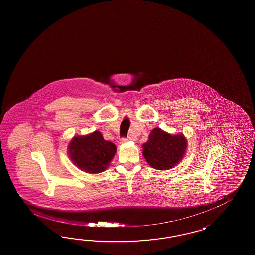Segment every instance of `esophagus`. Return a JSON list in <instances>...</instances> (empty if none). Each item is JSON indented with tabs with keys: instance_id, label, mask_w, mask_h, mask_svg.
Returning a JSON list of instances; mask_svg holds the SVG:
<instances>
[{
	"instance_id": "obj_1",
	"label": "esophagus",
	"mask_w": 255,
	"mask_h": 255,
	"mask_svg": "<svg viewBox=\"0 0 255 255\" xmlns=\"http://www.w3.org/2000/svg\"><path fill=\"white\" fill-rule=\"evenodd\" d=\"M130 140H131V138H130L129 136H128V137H122V138L120 139V143H121V144H125V143Z\"/></svg>"
}]
</instances>
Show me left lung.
I'll use <instances>...</instances> for the list:
<instances>
[{"label": "left lung", "mask_w": 255, "mask_h": 255, "mask_svg": "<svg viewBox=\"0 0 255 255\" xmlns=\"http://www.w3.org/2000/svg\"><path fill=\"white\" fill-rule=\"evenodd\" d=\"M187 142L182 135H168L156 128L148 141L143 144V156L152 168L158 170L171 168L184 155Z\"/></svg>", "instance_id": "1"}]
</instances>
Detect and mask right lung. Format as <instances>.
<instances>
[{
    "mask_svg": "<svg viewBox=\"0 0 255 255\" xmlns=\"http://www.w3.org/2000/svg\"><path fill=\"white\" fill-rule=\"evenodd\" d=\"M117 147L106 141L100 132L87 136H75L69 144V156L78 168L88 173H100L109 166Z\"/></svg>",
    "mask_w": 255,
    "mask_h": 255,
    "instance_id": "obj_1",
    "label": "right lung"
}]
</instances>
